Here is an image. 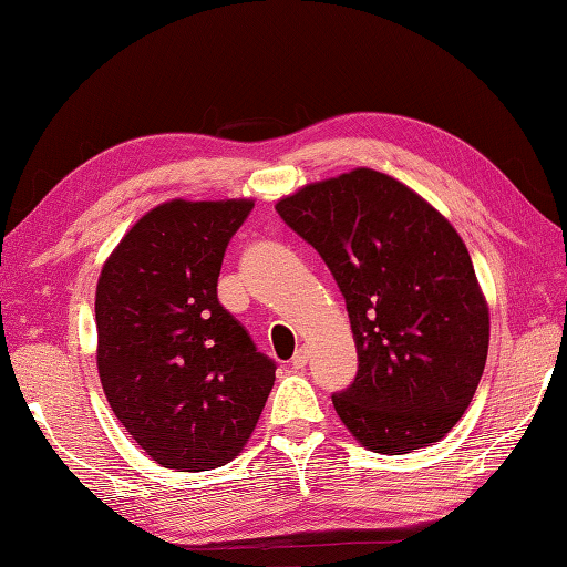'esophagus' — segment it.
Returning a JSON list of instances; mask_svg holds the SVG:
<instances>
[{"label":"esophagus","mask_w":567,"mask_h":567,"mask_svg":"<svg viewBox=\"0 0 567 567\" xmlns=\"http://www.w3.org/2000/svg\"><path fill=\"white\" fill-rule=\"evenodd\" d=\"M307 360H309V351H307V348H299V351H297L295 358H292V368L302 370V368L307 365Z\"/></svg>","instance_id":"esophagus-1"}]
</instances>
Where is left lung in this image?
Here are the masks:
<instances>
[{
  "instance_id": "obj_1",
  "label": "left lung",
  "mask_w": 567,
  "mask_h": 567,
  "mask_svg": "<svg viewBox=\"0 0 567 567\" xmlns=\"http://www.w3.org/2000/svg\"><path fill=\"white\" fill-rule=\"evenodd\" d=\"M275 209L346 299L358 375L331 396L346 429L382 455L441 441L473 402L489 346L463 238L412 187L370 167L299 187Z\"/></svg>"
}]
</instances>
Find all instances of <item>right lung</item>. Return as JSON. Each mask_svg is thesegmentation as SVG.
Listing matches in <instances>:
<instances>
[{
    "instance_id": "1",
    "label": "right lung",
    "mask_w": 567,
    "mask_h": 567,
    "mask_svg": "<svg viewBox=\"0 0 567 567\" xmlns=\"http://www.w3.org/2000/svg\"><path fill=\"white\" fill-rule=\"evenodd\" d=\"M252 199H171L104 260L94 319L112 412L155 463L221 467L244 451L275 363L216 299L228 240Z\"/></svg>"
}]
</instances>
